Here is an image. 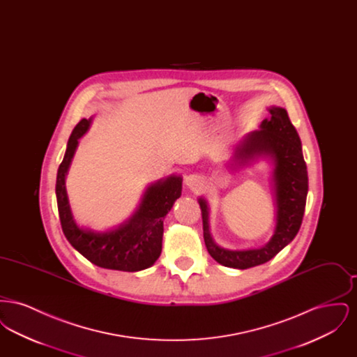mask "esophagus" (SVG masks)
<instances>
[{
    "label": "esophagus",
    "mask_w": 357,
    "mask_h": 357,
    "mask_svg": "<svg viewBox=\"0 0 357 357\" xmlns=\"http://www.w3.org/2000/svg\"><path fill=\"white\" fill-rule=\"evenodd\" d=\"M186 185L188 187L197 188V187L199 186V179L195 175H188L186 178Z\"/></svg>",
    "instance_id": "obj_1"
}]
</instances>
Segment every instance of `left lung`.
I'll use <instances>...</instances> for the list:
<instances>
[{
	"label": "left lung",
	"mask_w": 357,
	"mask_h": 357,
	"mask_svg": "<svg viewBox=\"0 0 357 357\" xmlns=\"http://www.w3.org/2000/svg\"><path fill=\"white\" fill-rule=\"evenodd\" d=\"M271 119H265L261 130L249 134L236 151V159L246 162L255 155H269L274 159V182L277 197V227L269 243L261 249L231 252L214 243L208 231V208L199 198L204 222L206 249L217 262L234 269H249L262 265L278 255L297 236L305 211L307 171L301 150V140L284 108L273 107Z\"/></svg>",
	"instance_id": "8db88e82"
}]
</instances>
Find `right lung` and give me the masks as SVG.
Here are the masks:
<instances>
[{
	"instance_id": "right-lung-1",
	"label": "right lung",
	"mask_w": 357,
	"mask_h": 357,
	"mask_svg": "<svg viewBox=\"0 0 357 357\" xmlns=\"http://www.w3.org/2000/svg\"><path fill=\"white\" fill-rule=\"evenodd\" d=\"M89 120L82 119L69 136L67 151L59 166L56 179V198L61 229L69 243L92 264L112 271L137 272L147 269L162 252L163 218L174 202L181 197L182 179L170 176L147 188L139 210L130 221L109 233H93L80 229L72 217L66 191V174L84 135Z\"/></svg>"
}]
</instances>
